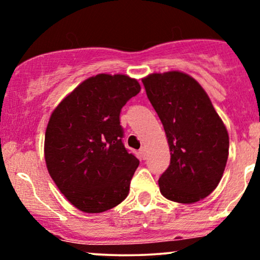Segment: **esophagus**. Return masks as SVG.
Listing matches in <instances>:
<instances>
[{
	"mask_svg": "<svg viewBox=\"0 0 260 260\" xmlns=\"http://www.w3.org/2000/svg\"><path fill=\"white\" fill-rule=\"evenodd\" d=\"M139 155H140V157H142L143 160L147 157V150H145V148H140L139 149Z\"/></svg>",
	"mask_w": 260,
	"mask_h": 260,
	"instance_id": "obj_1",
	"label": "esophagus"
}]
</instances>
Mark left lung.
Returning a JSON list of instances; mask_svg holds the SVG:
<instances>
[{
    "label": "left lung",
    "mask_w": 260,
    "mask_h": 260,
    "mask_svg": "<svg viewBox=\"0 0 260 260\" xmlns=\"http://www.w3.org/2000/svg\"><path fill=\"white\" fill-rule=\"evenodd\" d=\"M159 116L171 151L160 176L165 198L190 204L205 198L221 180L229 133L201 84L186 73H153L142 79Z\"/></svg>",
    "instance_id": "left-lung-1"
}]
</instances>
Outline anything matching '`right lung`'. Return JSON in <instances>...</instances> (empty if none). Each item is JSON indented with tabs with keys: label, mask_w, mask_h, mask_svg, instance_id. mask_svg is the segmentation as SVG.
Here are the masks:
<instances>
[{
	"label": "right lung",
	"mask_w": 260,
	"mask_h": 260,
	"mask_svg": "<svg viewBox=\"0 0 260 260\" xmlns=\"http://www.w3.org/2000/svg\"><path fill=\"white\" fill-rule=\"evenodd\" d=\"M140 91L124 74H98L53 110L45 161L62 194L84 213H103L126 199L139 160L124 148L122 107Z\"/></svg>",
	"instance_id": "right-lung-1"
}]
</instances>
